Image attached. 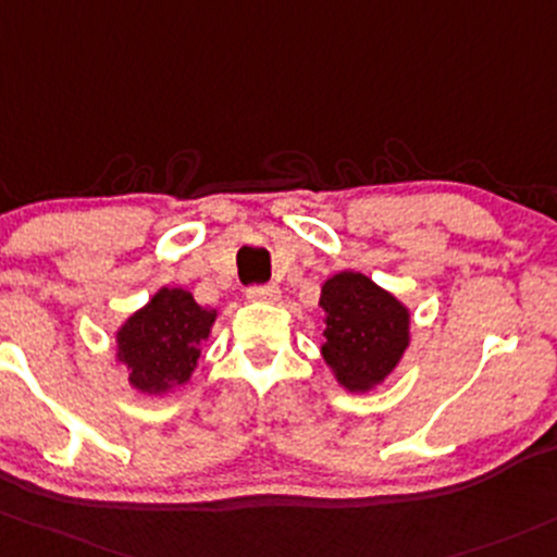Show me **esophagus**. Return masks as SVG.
<instances>
[{"mask_svg":"<svg viewBox=\"0 0 557 557\" xmlns=\"http://www.w3.org/2000/svg\"><path fill=\"white\" fill-rule=\"evenodd\" d=\"M248 298L259 304H274L280 301V288L277 285H253V288H248Z\"/></svg>","mask_w":557,"mask_h":557,"instance_id":"obj_1","label":"esophagus"}]
</instances>
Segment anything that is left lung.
I'll return each mask as SVG.
<instances>
[{
    "mask_svg": "<svg viewBox=\"0 0 557 557\" xmlns=\"http://www.w3.org/2000/svg\"><path fill=\"white\" fill-rule=\"evenodd\" d=\"M320 309V352L336 384L352 395L382 386L411 344V309L352 269L325 280Z\"/></svg>",
    "mask_w": 557,
    "mask_h": 557,
    "instance_id": "1",
    "label": "left lung"
}]
</instances>
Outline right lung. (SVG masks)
<instances>
[{
  "instance_id": "1",
  "label": "right lung",
  "mask_w": 557,
  "mask_h": 557,
  "mask_svg": "<svg viewBox=\"0 0 557 557\" xmlns=\"http://www.w3.org/2000/svg\"><path fill=\"white\" fill-rule=\"evenodd\" d=\"M215 318L219 309L200 307L189 290H157L114 333V360L125 366L127 384L151 397L189 384Z\"/></svg>"
}]
</instances>
